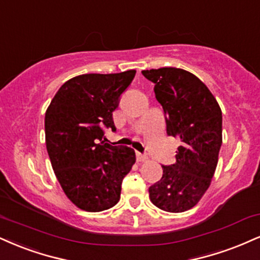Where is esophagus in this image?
I'll return each instance as SVG.
<instances>
[{"instance_id": "esophagus-1", "label": "esophagus", "mask_w": 260, "mask_h": 260, "mask_svg": "<svg viewBox=\"0 0 260 260\" xmlns=\"http://www.w3.org/2000/svg\"><path fill=\"white\" fill-rule=\"evenodd\" d=\"M146 155H144V154H140V152H137V161L138 162H144V161H146Z\"/></svg>"}]
</instances>
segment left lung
<instances>
[{
    "instance_id": "1",
    "label": "left lung",
    "mask_w": 260,
    "mask_h": 260,
    "mask_svg": "<svg viewBox=\"0 0 260 260\" xmlns=\"http://www.w3.org/2000/svg\"><path fill=\"white\" fill-rule=\"evenodd\" d=\"M155 83L168 136L180 140L176 164L149 187V198L162 211L180 213L198 205L211 185L221 146V110L199 77L177 68L142 71Z\"/></svg>"
}]
</instances>
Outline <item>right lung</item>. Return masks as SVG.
Masks as SVG:
<instances>
[{
	"label": "right lung",
	"instance_id": "obj_1",
	"mask_svg": "<svg viewBox=\"0 0 260 260\" xmlns=\"http://www.w3.org/2000/svg\"><path fill=\"white\" fill-rule=\"evenodd\" d=\"M134 76L136 70L73 77L46 111V146L53 171L68 199L83 211L114 207L122 180L136 162L132 148L103 140L104 128L116 131L112 112Z\"/></svg>",
	"mask_w": 260,
	"mask_h": 260
}]
</instances>
